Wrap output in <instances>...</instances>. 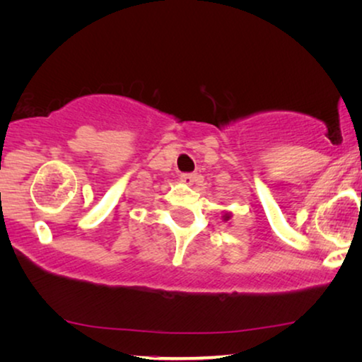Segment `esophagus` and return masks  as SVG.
<instances>
[{"label":"esophagus","mask_w":362,"mask_h":362,"mask_svg":"<svg viewBox=\"0 0 362 362\" xmlns=\"http://www.w3.org/2000/svg\"><path fill=\"white\" fill-rule=\"evenodd\" d=\"M180 180H181L182 185L191 186V185H194V182H196L197 175H192V173H186V175H181Z\"/></svg>","instance_id":"34e87169"}]
</instances>
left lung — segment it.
Wrapping results in <instances>:
<instances>
[{
	"mask_svg": "<svg viewBox=\"0 0 362 362\" xmlns=\"http://www.w3.org/2000/svg\"><path fill=\"white\" fill-rule=\"evenodd\" d=\"M232 217V212H224V216H222V221H229Z\"/></svg>",
	"mask_w": 362,
	"mask_h": 362,
	"instance_id": "left-lung-1",
	"label": "left lung"
}]
</instances>
